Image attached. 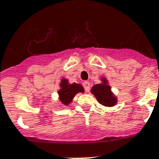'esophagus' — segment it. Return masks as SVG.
<instances>
[{
	"label": "esophagus",
	"mask_w": 159,
	"mask_h": 159,
	"mask_svg": "<svg viewBox=\"0 0 159 159\" xmlns=\"http://www.w3.org/2000/svg\"><path fill=\"white\" fill-rule=\"evenodd\" d=\"M83 85L84 89H85V91L87 92V93L89 92V90H90V83H89V82H84Z\"/></svg>",
	"instance_id": "1"
}]
</instances>
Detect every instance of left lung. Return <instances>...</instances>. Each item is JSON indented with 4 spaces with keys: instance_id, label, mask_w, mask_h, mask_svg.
<instances>
[{
    "instance_id": "obj_1",
    "label": "left lung",
    "mask_w": 159,
    "mask_h": 159,
    "mask_svg": "<svg viewBox=\"0 0 159 159\" xmlns=\"http://www.w3.org/2000/svg\"><path fill=\"white\" fill-rule=\"evenodd\" d=\"M103 83L96 84L91 89V93L94 95L97 100L104 106L111 107L116 103V97L113 95L110 87L107 84V81L104 78L102 79Z\"/></svg>"
}]
</instances>
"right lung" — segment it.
Returning <instances> with one entry per match:
<instances>
[{
    "mask_svg": "<svg viewBox=\"0 0 159 159\" xmlns=\"http://www.w3.org/2000/svg\"><path fill=\"white\" fill-rule=\"evenodd\" d=\"M61 89L58 92L59 97H60V100L61 101V103H64L65 105H67L68 103H70L77 93L84 92L83 86L81 84H77L75 83L72 84H69L67 80L65 78L61 80Z\"/></svg>",
    "mask_w": 159,
    "mask_h": 159,
    "instance_id": "right-lung-1",
    "label": "right lung"
}]
</instances>
